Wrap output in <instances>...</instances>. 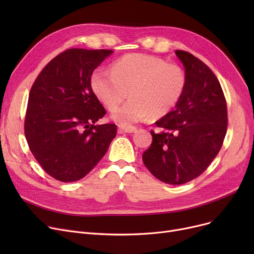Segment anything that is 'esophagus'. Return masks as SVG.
<instances>
[{
  "label": "esophagus",
  "mask_w": 254,
  "mask_h": 254,
  "mask_svg": "<svg viewBox=\"0 0 254 254\" xmlns=\"http://www.w3.org/2000/svg\"><path fill=\"white\" fill-rule=\"evenodd\" d=\"M136 130H137V127H134V126H128V127L119 126L118 127L119 134H123V132H135Z\"/></svg>",
  "instance_id": "esophagus-1"
}]
</instances>
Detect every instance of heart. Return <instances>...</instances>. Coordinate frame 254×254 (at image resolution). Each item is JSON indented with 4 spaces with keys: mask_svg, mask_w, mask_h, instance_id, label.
<instances>
[{
    "mask_svg": "<svg viewBox=\"0 0 254 254\" xmlns=\"http://www.w3.org/2000/svg\"><path fill=\"white\" fill-rule=\"evenodd\" d=\"M90 85L107 109L113 110L127 97L130 100L112 113L124 127L147 116L161 118L170 113L181 100L186 87V75L177 64L134 53L112 64L111 73L104 69L93 71Z\"/></svg>",
    "mask_w": 254,
    "mask_h": 254,
    "instance_id": "1",
    "label": "heart"
}]
</instances>
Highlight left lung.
Returning a JSON list of instances; mask_svg holds the SVG:
<instances>
[{
  "label": "left lung",
  "mask_w": 254,
  "mask_h": 254,
  "mask_svg": "<svg viewBox=\"0 0 254 254\" xmlns=\"http://www.w3.org/2000/svg\"><path fill=\"white\" fill-rule=\"evenodd\" d=\"M186 87L174 110L155 123L143 163L151 174L179 185L198 177L218 154L228 128V108L218 79L191 53L176 50Z\"/></svg>",
  "instance_id": "8db88e82"
}]
</instances>
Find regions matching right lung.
Returning a JSON list of instances; mask_svg holds the SVG:
<instances>
[{
	"label": "right lung",
	"instance_id": "obj_1",
	"mask_svg": "<svg viewBox=\"0 0 254 254\" xmlns=\"http://www.w3.org/2000/svg\"><path fill=\"white\" fill-rule=\"evenodd\" d=\"M113 50L71 48L51 60L30 90L24 135L36 161L62 182L83 178L115 138L117 127L96 126L106 110L90 78Z\"/></svg>",
	"mask_w": 254,
	"mask_h": 254
}]
</instances>
